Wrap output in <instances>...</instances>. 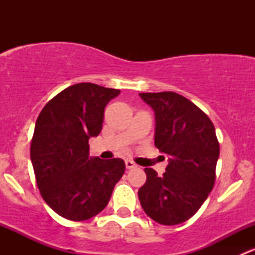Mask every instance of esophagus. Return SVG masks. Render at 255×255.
I'll use <instances>...</instances> for the list:
<instances>
[{"label":"esophagus","instance_id":"esophagus-1","mask_svg":"<svg viewBox=\"0 0 255 255\" xmlns=\"http://www.w3.org/2000/svg\"><path fill=\"white\" fill-rule=\"evenodd\" d=\"M126 168H127V169H134V168H137V164H135L134 161L127 159V160H126Z\"/></svg>","mask_w":255,"mask_h":255}]
</instances>
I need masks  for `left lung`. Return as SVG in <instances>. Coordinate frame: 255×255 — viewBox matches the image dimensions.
Instances as JSON below:
<instances>
[{"instance_id": "left-lung-1", "label": "left lung", "mask_w": 255, "mask_h": 255, "mask_svg": "<svg viewBox=\"0 0 255 255\" xmlns=\"http://www.w3.org/2000/svg\"><path fill=\"white\" fill-rule=\"evenodd\" d=\"M155 113L154 143L169 155L163 175L145 168L138 191L144 212L155 222L174 226L191 218L212 191L220 143L204 111L176 92H143Z\"/></svg>"}]
</instances>
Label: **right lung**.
I'll return each instance as SVG.
<instances>
[{"label": "right lung", "mask_w": 255, "mask_h": 255, "mask_svg": "<svg viewBox=\"0 0 255 255\" xmlns=\"http://www.w3.org/2000/svg\"><path fill=\"white\" fill-rule=\"evenodd\" d=\"M91 82L66 87L50 100L35 122L30 160L43 200L70 221H85L109 204L125 174L120 158L89 155V139L102 129L106 105L120 95Z\"/></svg>", "instance_id": "1"}]
</instances>
